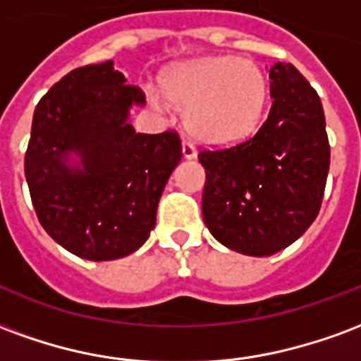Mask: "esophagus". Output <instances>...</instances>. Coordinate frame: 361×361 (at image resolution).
Segmentation results:
<instances>
[{"label":"esophagus","instance_id":"esophagus-1","mask_svg":"<svg viewBox=\"0 0 361 361\" xmlns=\"http://www.w3.org/2000/svg\"><path fill=\"white\" fill-rule=\"evenodd\" d=\"M181 152L185 158H195L197 157V149L195 145L191 141H183L181 142Z\"/></svg>","mask_w":361,"mask_h":361}]
</instances>
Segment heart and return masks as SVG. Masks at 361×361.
Masks as SVG:
<instances>
[{"label": "heart", "mask_w": 361, "mask_h": 361, "mask_svg": "<svg viewBox=\"0 0 361 361\" xmlns=\"http://www.w3.org/2000/svg\"><path fill=\"white\" fill-rule=\"evenodd\" d=\"M162 94L185 111L189 133L204 142H234L255 133L269 100L263 69L235 56L178 66L160 79Z\"/></svg>", "instance_id": "b5f03b06"}]
</instances>
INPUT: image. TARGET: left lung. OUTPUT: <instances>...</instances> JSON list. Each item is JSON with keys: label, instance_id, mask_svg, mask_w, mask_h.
Returning <instances> with one entry per match:
<instances>
[{"label": "left lung", "instance_id": "1", "mask_svg": "<svg viewBox=\"0 0 361 361\" xmlns=\"http://www.w3.org/2000/svg\"><path fill=\"white\" fill-rule=\"evenodd\" d=\"M272 106L259 131L230 147L203 149V219L230 250L267 257L317 219L331 147L321 98L292 63H274Z\"/></svg>", "mask_w": 361, "mask_h": 361}]
</instances>
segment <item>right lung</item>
<instances>
[{
    "mask_svg": "<svg viewBox=\"0 0 361 361\" xmlns=\"http://www.w3.org/2000/svg\"><path fill=\"white\" fill-rule=\"evenodd\" d=\"M145 92L126 85L111 61L67 73L40 98L25 154V176L42 228L90 261L126 257L149 240L157 207L181 160L178 131L135 133L131 104ZM69 152L82 169H67Z\"/></svg>",
    "mask_w": 361,
    "mask_h": 361,
    "instance_id": "obj_1",
    "label": "right lung"
}]
</instances>
